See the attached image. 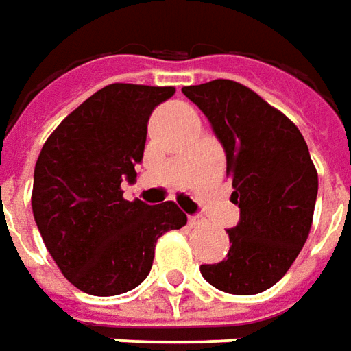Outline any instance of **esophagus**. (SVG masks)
<instances>
[{
  "mask_svg": "<svg viewBox=\"0 0 351 351\" xmlns=\"http://www.w3.org/2000/svg\"><path fill=\"white\" fill-rule=\"evenodd\" d=\"M204 223H206V219H204L202 215H194L188 219V225L192 226V228H195V226H202Z\"/></svg>",
  "mask_w": 351,
  "mask_h": 351,
  "instance_id": "1",
  "label": "esophagus"
}]
</instances>
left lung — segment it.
I'll return each mask as SVG.
<instances>
[{
  "instance_id": "left-lung-1",
  "label": "left lung",
  "mask_w": 351,
  "mask_h": 351,
  "mask_svg": "<svg viewBox=\"0 0 351 351\" xmlns=\"http://www.w3.org/2000/svg\"><path fill=\"white\" fill-rule=\"evenodd\" d=\"M226 152V176L240 223L226 230V259L199 271L211 286L236 295L276 285L306 244L319 178L298 126L247 86L217 78L184 86Z\"/></svg>"
}]
</instances>
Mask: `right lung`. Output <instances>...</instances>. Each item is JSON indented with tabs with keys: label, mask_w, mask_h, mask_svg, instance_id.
I'll return each instance as SVG.
<instances>
[{
	"label": "right lung",
	"mask_w": 351,
	"mask_h": 351,
	"mask_svg": "<svg viewBox=\"0 0 351 351\" xmlns=\"http://www.w3.org/2000/svg\"><path fill=\"white\" fill-rule=\"evenodd\" d=\"M175 86L115 82L76 107L38 156L32 213L66 280L92 295L132 290L149 275L159 236L186 225L173 202L147 206L123 197L134 182L152 111Z\"/></svg>",
	"instance_id": "right-lung-1"
}]
</instances>
